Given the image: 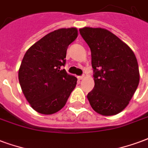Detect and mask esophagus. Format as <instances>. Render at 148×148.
Instances as JSON below:
<instances>
[{"label": "esophagus", "instance_id": "obj_1", "mask_svg": "<svg viewBox=\"0 0 148 148\" xmlns=\"http://www.w3.org/2000/svg\"><path fill=\"white\" fill-rule=\"evenodd\" d=\"M84 77H85V75H82V76H78V77H77V78H78L79 80H82Z\"/></svg>", "mask_w": 148, "mask_h": 148}]
</instances>
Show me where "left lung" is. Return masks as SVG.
Returning a JSON list of instances; mask_svg holds the SVG:
<instances>
[{
    "label": "left lung",
    "instance_id": "left-lung-1",
    "mask_svg": "<svg viewBox=\"0 0 148 148\" xmlns=\"http://www.w3.org/2000/svg\"><path fill=\"white\" fill-rule=\"evenodd\" d=\"M80 34L90 48L95 86L87 95L96 112L114 115L129 104L140 82L132 49L109 30L85 27Z\"/></svg>",
    "mask_w": 148,
    "mask_h": 148
}]
</instances>
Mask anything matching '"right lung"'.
Segmentation results:
<instances>
[{
  "mask_svg": "<svg viewBox=\"0 0 148 148\" xmlns=\"http://www.w3.org/2000/svg\"><path fill=\"white\" fill-rule=\"evenodd\" d=\"M77 37L76 28L55 30L33 45L24 55L18 81L34 110L52 114L65 106L77 78L63 69L69 45Z\"/></svg>",
  "mask_w": 148,
  "mask_h": 148,
  "instance_id": "add662e5",
  "label": "right lung"
}]
</instances>
